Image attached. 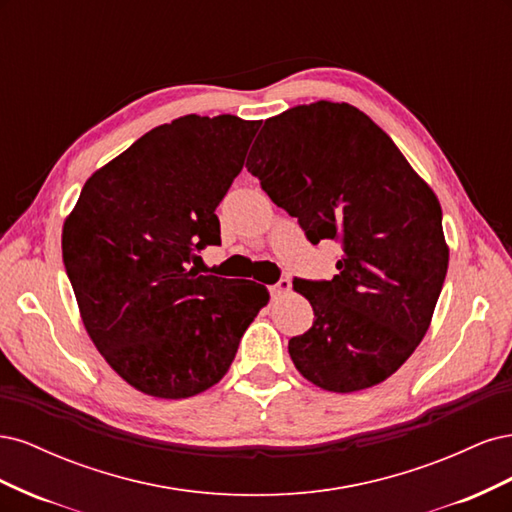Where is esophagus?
Segmentation results:
<instances>
[{"label": "esophagus", "mask_w": 512, "mask_h": 512, "mask_svg": "<svg viewBox=\"0 0 512 512\" xmlns=\"http://www.w3.org/2000/svg\"><path fill=\"white\" fill-rule=\"evenodd\" d=\"M269 290H271V297H282V294H286L290 290V280L288 277H282V280L273 284Z\"/></svg>", "instance_id": "obj_1"}]
</instances>
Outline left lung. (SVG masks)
Wrapping results in <instances>:
<instances>
[{
    "label": "left lung",
    "mask_w": 512,
    "mask_h": 512,
    "mask_svg": "<svg viewBox=\"0 0 512 512\" xmlns=\"http://www.w3.org/2000/svg\"><path fill=\"white\" fill-rule=\"evenodd\" d=\"M247 170L307 239L342 243L329 282L294 280L314 324L288 342L301 376L331 393L371 389L425 337L448 269L440 200L380 126L346 102L265 121Z\"/></svg>",
    "instance_id": "left-lung-1"
}]
</instances>
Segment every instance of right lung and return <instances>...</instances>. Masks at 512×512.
<instances>
[{"label":"right lung","instance_id":"obj_1","mask_svg":"<svg viewBox=\"0 0 512 512\" xmlns=\"http://www.w3.org/2000/svg\"><path fill=\"white\" fill-rule=\"evenodd\" d=\"M260 121L185 115L91 175L61 252L91 342L136 391L185 399L218 384L269 303L250 280L200 275L215 215Z\"/></svg>","mask_w":512,"mask_h":512}]
</instances>
